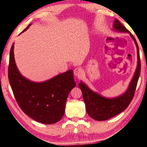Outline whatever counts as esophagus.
<instances>
[{
    "mask_svg": "<svg viewBox=\"0 0 147 147\" xmlns=\"http://www.w3.org/2000/svg\"><path fill=\"white\" fill-rule=\"evenodd\" d=\"M74 74L75 76L81 77L83 74V70L80 67H77L74 70Z\"/></svg>",
    "mask_w": 147,
    "mask_h": 147,
    "instance_id": "1",
    "label": "esophagus"
}]
</instances>
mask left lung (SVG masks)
<instances>
[{"label": "left lung", "instance_id": "1", "mask_svg": "<svg viewBox=\"0 0 147 147\" xmlns=\"http://www.w3.org/2000/svg\"><path fill=\"white\" fill-rule=\"evenodd\" d=\"M113 30L119 33H128L133 39L137 48V67L128 89L123 94L117 97L111 98L104 97L98 93L93 91L86 84L80 81L79 87L82 90L87 113L90 118L97 121H105L118 115L127 108L134 97L139 77L140 75L141 62L140 51L134 36L124 26L121 24L120 21L117 18H114Z\"/></svg>", "mask_w": 147, "mask_h": 147}]
</instances>
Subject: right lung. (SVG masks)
<instances>
[{
  "mask_svg": "<svg viewBox=\"0 0 147 147\" xmlns=\"http://www.w3.org/2000/svg\"><path fill=\"white\" fill-rule=\"evenodd\" d=\"M13 49L14 44L9 53L8 78L18 105L26 114L42 123L53 124L60 121L64 114L69 92L76 85L73 70L42 82H32L18 71Z\"/></svg>",
  "mask_w": 147,
  "mask_h": 147,
  "instance_id": "obj_1",
  "label": "right lung"
}]
</instances>
